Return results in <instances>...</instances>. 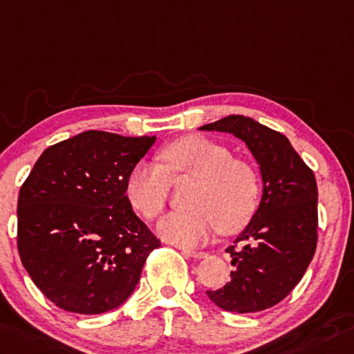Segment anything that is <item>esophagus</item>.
I'll list each match as a JSON object with an SVG mask.
<instances>
[{
    "mask_svg": "<svg viewBox=\"0 0 354 354\" xmlns=\"http://www.w3.org/2000/svg\"><path fill=\"white\" fill-rule=\"evenodd\" d=\"M183 252L189 258H195V259H202V258H207L208 252L205 251H195V249H183Z\"/></svg>",
    "mask_w": 354,
    "mask_h": 354,
    "instance_id": "34e87169",
    "label": "esophagus"
}]
</instances>
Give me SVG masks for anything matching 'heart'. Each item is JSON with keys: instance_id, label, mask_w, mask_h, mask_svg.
<instances>
[{"instance_id": "obj_1", "label": "heart", "mask_w": 354, "mask_h": 354, "mask_svg": "<svg viewBox=\"0 0 354 354\" xmlns=\"http://www.w3.org/2000/svg\"><path fill=\"white\" fill-rule=\"evenodd\" d=\"M165 167L140 161L129 171L125 195L130 205L146 218H156L167 203L169 180H198L192 196V210L174 212L158 224L167 243L196 245L221 232L243 229L258 207V173L248 162L207 137L189 136L169 144L161 152Z\"/></svg>"}]
</instances>
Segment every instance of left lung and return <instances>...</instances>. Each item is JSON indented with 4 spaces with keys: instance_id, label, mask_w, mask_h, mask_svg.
I'll list each match as a JSON object with an SVG mask.
<instances>
[{
    "instance_id": "8db88e82",
    "label": "left lung",
    "mask_w": 354,
    "mask_h": 354,
    "mask_svg": "<svg viewBox=\"0 0 354 354\" xmlns=\"http://www.w3.org/2000/svg\"><path fill=\"white\" fill-rule=\"evenodd\" d=\"M200 130L232 133L259 165L263 193L230 252V281L207 295L227 312L273 307L302 280L317 245V183L283 133L244 115H229Z\"/></svg>"
}]
</instances>
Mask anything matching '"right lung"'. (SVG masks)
Listing matches in <instances>:
<instances>
[{
    "mask_svg": "<svg viewBox=\"0 0 354 354\" xmlns=\"http://www.w3.org/2000/svg\"><path fill=\"white\" fill-rule=\"evenodd\" d=\"M156 137L86 130L47 147L18 195V252L40 292L74 314L120 307L158 237L133 214L125 180Z\"/></svg>",
    "mask_w": 354,
    "mask_h": 354,
    "instance_id": "right-lung-1",
    "label": "right lung"
}]
</instances>
